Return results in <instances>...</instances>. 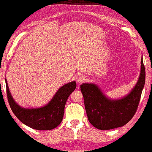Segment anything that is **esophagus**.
Returning a JSON list of instances; mask_svg holds the SVG:
<instances>
[{
	"instance_id": "esophagus-1",
	"label": "esophagus",
	"mask_w": 152,
	"mask_h": 152,
	"mask_svg": "<svg viewBox=\"0 0 152 152\" xmlns=\"http://www.w3.org/2000/svg\"><path fill=\"white\" fill-rule=\"evenodd\" d=\"M76 80H77V82H78V84H81L85 80V76L83 75H79V76H78V77H77Z\"/></svg>"
}]
</instances>
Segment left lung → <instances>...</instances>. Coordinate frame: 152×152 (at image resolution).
<instances>
[{
  "label": "left lung",
  "mask_w": 152,
  "mask_h": 152,
  "mask_svg": "<svg viewBox=\"0 0 152 152\" xmlns=\"http://www.w3.org/2000/svg\"><path fill=\"white\" fill-rule=\"evenodd\" d=\"M141 73L135 87L124 98L111 99L96 84L80 85L88 119L95 128L102 130L124 126L134 117L145 81V69L141 58Z\"/></svg>",
  "instance_id": "1"
}]
</instances>
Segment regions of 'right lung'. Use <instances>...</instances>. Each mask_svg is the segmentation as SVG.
<instances>
[{"label":"right lung","mask_w":152,"mask_h":152,"mask_svg":"<svg viewBox=\"0 0 152 152\" xmlns=\"http://www.w3.org/2000/svg\"><path fill=\"white\" fill-rule=\"evenodd\" d=\"M7 96L13 113L22 123L38 130H50L61 123L64 108L69 95L76 87L75 81L62 86L46 105L40 108H22L15 102L11 96L7 80Z\"/></svg>","instance_id":"right-lung-1"}]
</instances>
